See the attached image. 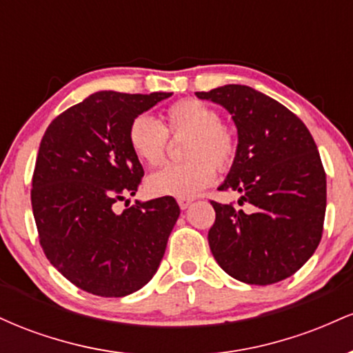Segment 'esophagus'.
<instances>
[{
  "label": "esophagus",
  "mask_w": 353,
  "mask_h": 353,
  "mask_svg": "<svg viewBox=\"0 0 353 353\" xmlns=\"http://www.w3.org/2000/svg\"><path fill=\"white\" fill-rule=\"evenodd\" d=\"M177 204H179V208L182 210H185L190 204H192V199H179V201H177Z\"/></svg>",
  "instance_id": "34e87169"
}]
</instances>
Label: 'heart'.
Returning <instances> with one entry per match:
<instances>
[{"label":"heart","mask_w":353,"mask_h":353,"mask_svg":"<svg viewBox=\"0 0 353 353\" xmlns=\"http://www.w3.org/2000/svg\"><path fill=\"white\" fill-rule=\"evenodd\" d=\"M168 134L188 136L182 149L188 163L159 169L145 181V189L154 197L192 199L212 184L216 168L228 169L236 157V137L221 124V114L199 99H181L165 112V124L151 116H137L129 125L128 141L141 163L151 165L164 161Z\"/></svg>","instance_id":"heart-1"}]
</instances>
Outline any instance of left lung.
I'll return each mask as SVG.
<instances>
[{
  "label": "left lung",
  "mask_w": 353,
  "mask_h": 353,
  "mask_svg": "<svg viewBox=\"0 0 353 353\" xmlns=\"http://www.w3.org/2000/svg\"><path fill=\"white\" fill-rule=\"evenodd\" d=\"M196 96L232 116L236 157L219 189L236 190L239 205L254 208L245 214L210 202V252L237 281L281 282L309 261L322 239L327 181L314 137L292 111L249 86L225 84Z\"/></svg>",
  "instance_id": "obj_1"
}]
</instances>
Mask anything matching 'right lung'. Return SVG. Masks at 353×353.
<instances>
[{
    "mask_svg": "<svg viewBox=\"0 0 353 353\" xmlns=\"http://www.w3.org/2000/svg\"><path fill=\"white\" fill-rule=\"evenodd\" d=\"M172 92L99 91L48 125L33 174L31 204L52 267L79 289L124 297L157 272L181 209L172 197L112 205L136 196L144 176L129 125Z\"/></svg>",
    "mask_w": 353,
    "mask_h": 353,
    "instance_id": "1",
    "label": "right lung"
}]
</instances>
